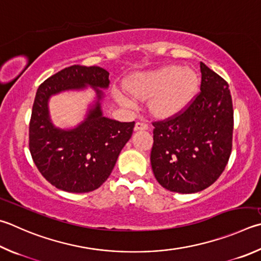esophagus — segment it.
Instances as JSON below:
<instances>
[{"mask_svg": "<svg viewBox=\"0 0 261 261\" xmlns=\"http://www.w3.org/2000/svg\"><path fill=\"white\" fill-rule=\"evenodd\" d=\"M147 129H148V124H147L146 122H143V121L136 122L135 130H147Z\"/></svg>", "mask_w": 261, "mask_h": 261, "instance_id": "34e87169", "label": "esophagus"}]
</instances>
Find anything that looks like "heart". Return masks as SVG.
I'll list each match as a JSON object with an SVG mask.
<instances>
[{
  "label": "heart",
  "mask_w": 261,
  "mask_h": 261,
  "mask_svg": "<svg viewBox=\"0 0 261 261\" xmlns=\"http://www.w3.org/2000/svg\"><path fill=\"white\" fill-rule=\"evenodd\" d=\"M127 89H114V97L123 106L134 107L137 97H150L149 107L156 115L174 114L187 105L197 88V76L192 69L178 66L135 74L127 80Z\"/></svg>",
  "instance_id": "1"
}]
</instances>
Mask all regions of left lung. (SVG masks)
I'll return each mask as SVG.
<instances>
[{"label": "left lung", "mask_w": 261, "mask_h": 261, "mask_svg": "<svg viewBox=\"0 0 261 261\" xmlns=\"http://www.w3.org/2000/svg\"><path fill=\"white\" fill-rule=\"evenodd\" d=\"M200 68L201 91L186 110L153 122L151 169L170 192L192 194L211 186L231 153L234 111L228 84L205 64Z\"/></svg>", "instance_id": "1"}]
</instances>
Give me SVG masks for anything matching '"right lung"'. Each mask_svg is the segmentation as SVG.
<instances>
[{"label": "right lung", "mask_w": 261, "mask_h": 261, "mask_svg": "<svg viewBox=\"0 0 261 261\" xmlns=\"http://www.w3.org/2000/svg\"><path fill=\"white\" fill-rule=\"evenodd\" d=\"M87 85L95 89L97 100L86 120L67 130L52 125L49 97L68 89H83ZM108 85L110 73L106 69L73 65L46 79L37 89L30 122V150L42 176L56 188L88 193L100 187L131 138L135 122H118L102 115L101 89Z\"/></svg>", "instance_id": "right-lung-1"}]
</instances>
